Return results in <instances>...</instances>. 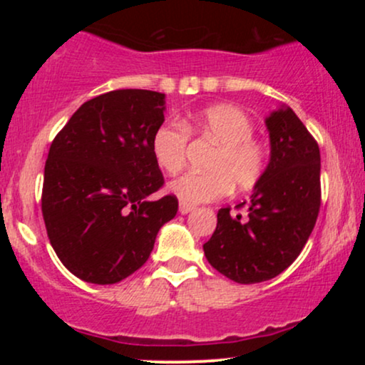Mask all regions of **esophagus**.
<instances>
[{
    "instance_id": "1",
    "label": "esophagus",
    "mask_w": 365,
    "mask_h": 365,
    "mask_svg": "<svg viewBox=\"0 0 365 365\" xmlns=\"http://www.w3.org/2000/svg\"><path fill=\"white\" fill-rule=\"evenodd\" d=\"M178 209H180V212H182V215H188V212L194 211L195 206H194V204L183 202V200H182V202H180V207Z\"/></svg>"
}]
</instances>
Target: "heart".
I'll list each match as a JSON object with an SVG mask.
<instances>
[{
  "mask_svg": "<svg viewBox=\"0 0 365 365\" xmlns=\"http://www.w3.org/2000/svg\"><path fill=\"white\" fill-rule=\"evenodd\" d=\"M215 142L206 159V171H187L170 183V190L183 202H209L230 190H250L261 182L269 163V153L254 139L249 115L232 104H215L197 111L185 123L166 121L150 137V153L166 173H177L185 163L188 137Z\"/></svg>",
  "mask_w": 365,
  "mask_h": 365,
  "instance_id": "b5f03b06",
  "label": "heart"
}]
</instances>
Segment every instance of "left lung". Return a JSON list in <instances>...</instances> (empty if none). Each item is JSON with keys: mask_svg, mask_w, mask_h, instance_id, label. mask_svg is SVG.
Here are the masks:
<instances>
[{"mask_svg": "<svg viewBox=\"0 0 365 365\" xmlns=\"http://www.w3.org/2000/svg\"><path fill=\"white\" fill-rule=\"evenodd\" d=\"M271 159L250 200L217 211L206 259L226 278L261 283L283 273L311 237L321 207L319 145L290 108L266 118Z\"/></svg>", "mask_w": 365, "mask_h": 365, "instance_id": "1", "label": "left lung"}]
</instances>
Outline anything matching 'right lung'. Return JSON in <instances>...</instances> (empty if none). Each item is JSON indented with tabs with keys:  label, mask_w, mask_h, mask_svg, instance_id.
I'll use <instances>...</instances> for the list:
<instances>
[{
	"label": "right lung",
	"mask_w": 365,
	"mask_h": 365,
	"mask_svg": "<svg viewBox=\"0 0 365 365\" xmlns=\"http://www.w3.org/2000/svg\"><path fill=\"white\" fill-rule=\"evenodd\" d=\"M165 94L118 89L83 103L54 137L41 207L54 252L87 283H118L148 261L178 199L148 197L165 185L150 137L165 121Z\"/></svg>",
	"instance_id": "add662e5"
}]
</instances>
